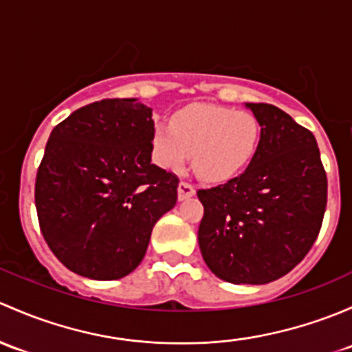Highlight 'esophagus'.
I'll use <instances>...</instances> for the list:
<instances>
[{
	"mask_svg": "<svg viewBox=\"0 0 352 352\" xmlns=\"http://www.w3.org/2000/svg\"><path fill=\"white\" fill-rule=\"evenodd\" d=\"M195 193H197V190H195L193 184L188 183V181H181L179 186H177V198H179V200H186V198L193 197Z\"/></svg>",
	"mask_w": 352,
	"mask_h": 352,
	"instance_id": "34e87169",
	"label": "esophagus"
}]
</instances>
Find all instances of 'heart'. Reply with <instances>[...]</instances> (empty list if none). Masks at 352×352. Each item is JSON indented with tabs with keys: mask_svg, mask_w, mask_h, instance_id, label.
I'll use <instances>...</instances> for the list:
<instances>
[{
	"mask_svg": "<svg viewBox=\"0 0 352 352\" xmlns=\"http://www.w3.org/2000/svg\"><path fill=\"white\" fill-rule=\"evenodd\" d=\"M261 126L244 110L190 104L157 122L152 130V157L162 169H181L193 152L203 179L226 181L248 168L259 147Z\"/></svg>",
	"mask_w": 352,
	"mask_h": 352,
	"instance_id": "1",
	"label": "heart"
}]
</instances>
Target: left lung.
Returning a JSON list of instances; mask_svg holds the SVG:
<instances>
[{
	"mask_svg": "<svg viewBox=\"0 0 352 352\" xmlns=\"http://www.w3.org/2000/svg\"><path fill=\"white\" fill-rule=\"evenodd\" d=\"M248 108L261 125L259 147L241 176L198 190V244L220 280L264 285L289 273L314 245L327 205V175L309 129L273 104Z\"/></svg>",
	"mask_w": 352,
	"mask_h": 352,
	"instance_id": "obj_1",
	"label": "left lung"
}]
</instances>
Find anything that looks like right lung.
Returning a JSON list of instances; mask_svg holds the SVG:
<instances>
[{
	"label": "right lung",
	"mask_w": 352,
	"mask_h": 352,
	"mask_svg": "<svg viewBox=\"0 0 352 352\" xmlns=\"http://www.w3.org/2000/svg\"><path fill=\"white\" fill-rule=\"evenodd\" d=\"M152 110L95 101L54 126L35 179L43 239L72 273L118 280L144 259L152 227L176 205V175L152 164Z\"/></svg>",
	"instance_id": "1"
}]
</instances>
